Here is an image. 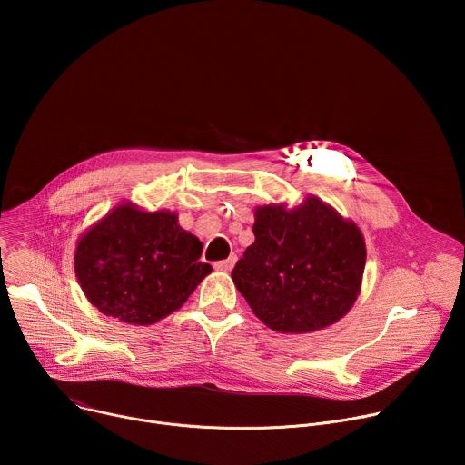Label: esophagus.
Instances as JSON below:
<instances>
[{"label": "esophagus", "mask_w": 465, "mask_h": 465, "mask_svg": "<svg viewBox=\"0 0 465 465\" xmlns=\"http://www.w3.org/2000/svg\"><path fill=\"white\" fill-rule=\"evenodd\" d=\"M235 262H237V255L233 253V255H230L228 259L215 262V269H217V271H224V272H230V271L235 267Z\"/></svg>", "instance_id": "1"}]
</instances>
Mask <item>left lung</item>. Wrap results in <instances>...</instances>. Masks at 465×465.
<instances>
[{"label":"left lung","mask_w":465,"mask_h":465,"mask_svg":"<svg viewBox=\"0 0 465 465\" xmlns=\"http://www.w3.org/2000/svg\"><path fill=\"white\" fill-rule=\"evenodd\" d=\"M253 235L232 278L262 323L280 333H309L353 307L366 264L355 223L309 196L294 210L255 208Z\"/></svg>","instance_id":"8db88e82"}]
</instances>
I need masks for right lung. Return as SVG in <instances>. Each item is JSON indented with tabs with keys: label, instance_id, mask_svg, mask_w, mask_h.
<instances>
[{
	"label": "right lung",
	"instance_id": "obj_1",
	"mask_svg": "<svg viewBox=\"0 0 465 465\" xmlns=\"http://www.w3.org/2000/svg\"><path fill=\"white\" fill-rule=\"evenodd\" d=\"M203 242L167 210L114 208L77 242L75 274L92 305L132 325H151L180 309L212 267Z\"/></svg>",
	"mask_w": 465,
	"mask_h": 465
}]
</instances>
